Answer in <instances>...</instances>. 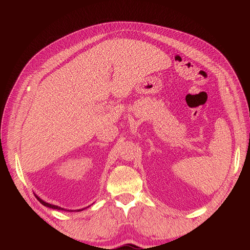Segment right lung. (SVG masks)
<instances>
[{"mask_svg":"<svg viewBox=\"0 0 250 250\" xmlns=\"http://www.w3.org/2000/svg\"><path fill=\"white\" fill-rule=\"evenodd\" d=\"M35 197L37 198V200H39L42 204H43L44 207H48V208H54V209H62V210H66V211H80V210H83L84 208H81V209H76V210H69V209H64V208H60V207H57V206H53V204H50V203H48V202H44L43 200H42L40 197H37V196H35Z\"/></svg>","mask_w":250,"mask_h":250,"instance_id":"obj_1","label":"right lung"}]
</instances>
